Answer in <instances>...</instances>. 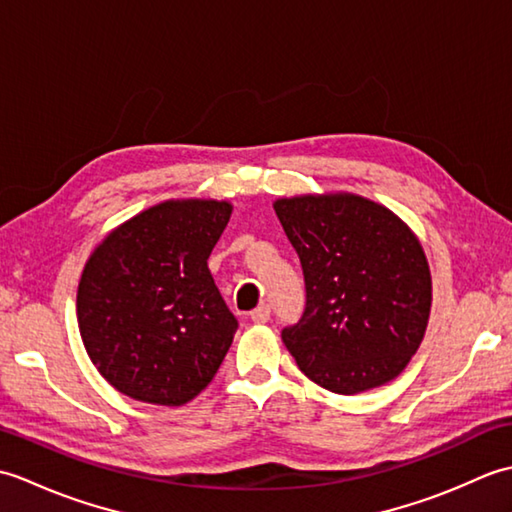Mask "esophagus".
Returning a JSON list of instances; mask_svg holds the SVG:
<instances>
[{"instance_id": "obj_1", "label": "esophagus", "mask_w": 512, "mask_h": 512, "mask_svg": "<svg viewBox=\"0 0 512 512\" xmlns=\"http://www.w3.org/2000/svg\"><path fill=\"white\" fill-rule=\"evenodd\" d=\"M250 319H253L255 323H266L270 319V306H268V303H262V306L250 312Z\"/></svg>"}]
</instances>
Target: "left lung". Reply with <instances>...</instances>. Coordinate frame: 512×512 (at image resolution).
<instances>
[{"mask_svg":"<svg viewBox=\"0 0 512 512\" xmlns=\"http://www.w3.org/2000/svg\"><path fill=\"white\" fill-rule=\"evenodd\" d=\"M301 259L306 310L281 330L314 383L352 396L394 380L422 343L431 273L411 228L354 193L297 195L275 204Z\"/></svg>","mask_w":512,"mask_h":512,"instance_id":"1","label":"left lung"}]
</instances>
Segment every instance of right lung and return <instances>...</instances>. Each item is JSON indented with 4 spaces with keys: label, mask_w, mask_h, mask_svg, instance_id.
I'll list each match as a JSON object with an SVG mask.
<instances>
[{
    "label": "right lung",
    "mask_w": 512,
    "mask_h": 512,
    "mask_svg": "<svg viewBox=\"0 0 512 512\" xmlns=\"http://www.w3.org/2000/svg\"><path fill=\"white\" fill-rule=\"evenodd\" d=\"M231 211L217 200H167L94 248L76 317L92 363L121 394L180 407L220 369L237 319L206 259Z\"/></svg>",
    "instance_id": "obj_1"
}]
</instances>
